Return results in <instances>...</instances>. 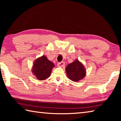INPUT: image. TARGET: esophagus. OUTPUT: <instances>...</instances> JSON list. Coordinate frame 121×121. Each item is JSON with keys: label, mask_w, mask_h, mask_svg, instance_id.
Wrapping results in <instances>:
<instances>
[{"label": "esophagus", "mask_w": 121, "mask_h": 121, "mask_svg": "<svg viewBox=\"0 0 121 121\" xmlns=\"http://www.w3.org/2000/svg\"><path fill=\"white\" fill-rule=\"evenodd\" d=\"M65 63L64 62H60L58 63V66L59 67H63L65 66Z\"/></svg>", "instance_id": "34e87169"}]
</instances>
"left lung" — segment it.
I'll return each mask as SVG.
<instances>
[{"mask_svg":"<svg viewBox=\"0 0 121 121\" xmlns=\"http://www.w3.org/2000/svg\"><path fill=\"white\" fill-rule=\"evenodd\" d=\"M65 71L68 78L76 82L84 78L86 73L83 63L78 60L69 63L65 68Z\"/></svg>","mask_w":121,"mask_h":121,"instance_id":"1","label":"left lung"}]
</instances>
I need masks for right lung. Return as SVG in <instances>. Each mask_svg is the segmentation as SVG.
Here are the masks:
<instances>
[{
  "instance_id": "add662e5",
  "label": "right lung",
  "mask_w": 121,
  "mask_h": 121,
  "mask_svg": "<svg viewBox=\"0 0 121 121\" xmlns=\"http://www.w3.org/2000/svg\"><path fill=\"white\" fill-rule=\"evenodd\" d=\"M54 67L55 65L52 61L48 60L46 56H43L34 61L32 71L38 80L43 81L50 76L51 71Z\"/></svg>"
}]
</instances>
